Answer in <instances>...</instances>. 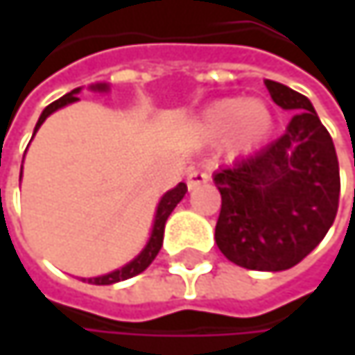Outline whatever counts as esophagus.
Returning a JSON list of instances; mask_svg holds the SVG:
<instances>
[{"instance_id":"obj_1","label":"esophagus","mask_w":355,"mask_h":355,"mask_svg":"<svg viewBox=\"0 0 355 355\" xmlns=\"http://www.w3.org/2000/svg\"><path fill=\"white\" fill-rule=\"evenodd\" d=\"M209 180V175L207 173H203V171H189V175H187V187L189 189H197L199 184H205Z\"/></svg>"}]
</instances>
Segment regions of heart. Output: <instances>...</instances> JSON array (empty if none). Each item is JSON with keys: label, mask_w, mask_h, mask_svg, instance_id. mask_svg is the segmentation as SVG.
<instances>
[{"label": "heart", "mask_w": 355, "mask_h": 355, "mask_svg": "<svg viewBox=\"0 0 355 355\" xmlns=\"http://www.w3.org/2000/svg\"><path fill=\"white\" fill-rule=\"evenodd\" d=\"M271 123V110L259 101L222 98L201 112L195 131L203 139H218L232 129L239 141L254 144L269 133Z\"/></svg>", "instance_id": "b5f03b06"}]
</instances>
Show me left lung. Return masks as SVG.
Masks as SVG:
<instances>
[{
  "label": "left lung",
  "mask_w": 355,
  "mask_h": 355,
  "mask_svg": "<svg viewBox=\"0 0 355 355\" xmlns=\"http://www.w3.org/2000/svg\"><path fill=\"white\" fill-rule=\"evenodd\" d=\"M277 107L294 110L286 133L214 175L222 195L216 243L245 269L298 265L329 232L339 207V162L311 101L273 80Z\"/></svg>",
  "instance_id": "8db88e82"
}]
</instances>
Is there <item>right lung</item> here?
<instances>
[{"mask_svg":"<svg viewBox=\"0 0 355 355\" xmlns=\"http://www.w3.org/2000/svg\"><path fill=\"white\" fill-rule=\"evenodd\" d=\"M92 88H94V90H107V84H96V86H92ZM78 92H80V88H76V90L67 92L65 96H61L59 101L51 103L49 107L44 108V110H42V114H40V119H38V123H36L35 133H36V129L42 125V121H44L51 112H55L57 108L65 107V105H69V103H76V101H78V96H76ZM20 177H22V175H20ZM184 193H187V184H184V182H178L173 191H168V193L160 199L158 209H156V220H154L152 236H150V241H148L146 248H144V250H141L133 261H131V263H127L125 267H121V269H116V271H112V273H107V275L90 277V279H88V284L110 286V284H116V282L129 279V277H133V275H137V273L146 271V269L150 267V263L156 259V254L160 252V248H162V241H164V224H166L168 216L173 214V209L177 207L178 201L184 197Z\"/></svg>","mask_w":355,"mask_h":355,"instance_id":"right-lung-1","label":"right lung"}]
</instances>
